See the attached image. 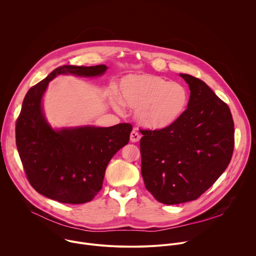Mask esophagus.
I'll list each match as a JSON object with an SVG mask.
<instances>
[{"instance_id": "1", "label": "esophagus", "mask_w": 256, "mask_h": 256, "mask_svg": "<svg viewBox=\"0 0 256 256\" xmlns=\"http://www.w3.org/2000/svg\"><path fill=\"white\" fill-rule=\"evenodd\" d=\"M140 136L136 130H132V132H130V140L132 142H136L140 140Z\"/></svg>"}]
</instances>
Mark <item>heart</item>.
<instances>
[{
    "instance_id": "b5f03b06",
    "label": "heart",
    "mask_w": 256,
    "mask_h": 256,
    "mask_svg": "<svg viewBox=\"0 0 256 256\" xmlns=\"http://www.w3.org/2000/svg\"><path fill=\"white\" fill-rule=\"evenodd\" d=\"M112 106L122 112L124 105L136 109L134 120L144 128H169L186 112L190 92L178 82L153 74H130L120 79L118 95L109 94Z\"/></svg>"
}]
</instances>
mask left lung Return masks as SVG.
Masks as SVG:
<instances>
[{"label": "left lung", "mask_w": 256, "mask_h": 256, "mask_svg": "<svg viewBox=\"0 0 256 256\" xmlns=\"http://www.w3.org/2000/svg\"><path fill=\"white\" fill-rule=\"evenodd\" d=\"M188 83V109L175 124L142 130L140 148L144 186L165 204L196 200L226 170L234 149V122L228 105L202 80Z\"/></svg>", "instance_id": "obj_1"}]
</instances>
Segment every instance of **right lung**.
I'll return each mask as SVG.
<instances>
[{
	"label": "right lung",
	"mask_w": 256,
	"mask_h": 256,
	"mask_svg": "<svg viewBox=\"0 0 256 256\" xmlns=\"http://www.w3.org/2000/svg\"><path fill=\"white\" fill-rule=\"evenodd\" d=\"M108 66H62L27 92L16 124V144L26 176L38 194L62 204H85L102 188L106 167L128 144L132 126L118 124L52 128L44 112L48 83L60 75L94 78Z\"/></svg>",
	"instance_id": "right-lung-1"
}]
</instances>
